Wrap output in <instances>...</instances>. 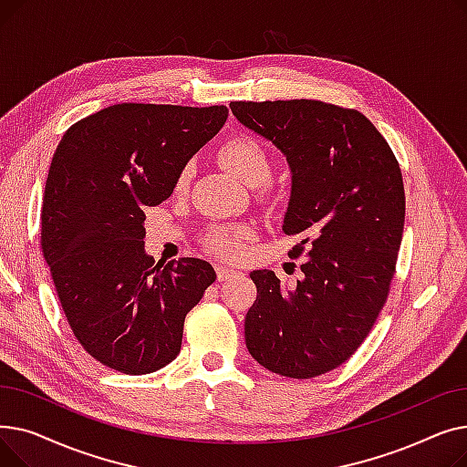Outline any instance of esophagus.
Masks as SVG:
<instances>
[{
    "label": "esophagus",
    "mask_w": 467,
    "mask_h": 467,
    "mask_svg": "<svg viewBox=\"0 0 467 467\" xmlns=\"http://www.w3.org/2000/svg\"><path fill=\"white\" fill-rule=\"evenodd\" d=\"M215 273H217V280H231V278H234L238 273L236 271H233V268H227V266H215Z\"/></svg>",
    "instance_id": "34e87169"
}]
</instances>
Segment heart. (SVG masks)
Instances as JSON below:
<instances>
[{
  "mask_svg": "<svg viewBox=\"0 0 467 467\" xmlns=\"http://www.w3.org/2000/svg\"><path fill=\"white\" fill-rule=\"evenodd\" d=\"M219 162L231 174L250 187H259L263 194L268 192V180L273 176V161L261 140L250 134H236L229 138L217 151ZM191 168L183 166L176 178V191H185L189 185ZM254 238V231L248 225H215L212 227L202 242L204 246L217 257L234 261L246 252V244Z\"/></svg>",
  "mask_w": 467,
  "mask_h": 467,
  "instance_id": "obj_1",
  "label": "heart"
}]
</instances>
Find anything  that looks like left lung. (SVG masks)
<instances>
[{"label":"left lung","instance_id":"left-lung-1","mask_svg":"<svg viewBox=\"0 0 467 467\" xmlns=\"http://www.w3.org/2000/svg\"><path fill=\"white\" fill-rule=\"evenodd\" d=\"M244 127L285 155L291 199L284 233L306 257L296 287L254 271L246 347L265 369L314 379L337 369L373 329L396 275L405 223L400 162L358 109L320 100L231 102Z\"/></svg>","mask_w":467,"mask_h":467}]
</instances>
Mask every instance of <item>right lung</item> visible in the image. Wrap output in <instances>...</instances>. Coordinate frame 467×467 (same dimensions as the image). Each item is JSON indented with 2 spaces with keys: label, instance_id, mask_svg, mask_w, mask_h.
<instances>
[{
  "label": "right lung",
  "instance_id": "1",
  "mask_svg": "<svg viewBox=\"0 0 467 467\" xmlns=\"http://www.w3.org/2000/svg\"><path fill=\"white\" fill-rule=\"evenodd\" d=\"M227 115L225 106L117 104L78 120L57 147L41 250L73 335L109 369L145 375L176 359L185 316L215 282L202 259L155 265L143 208L168 199Z\"/></svg>",
  "mask_w": 467,
  "mask_h": 467
}]
</instances>
